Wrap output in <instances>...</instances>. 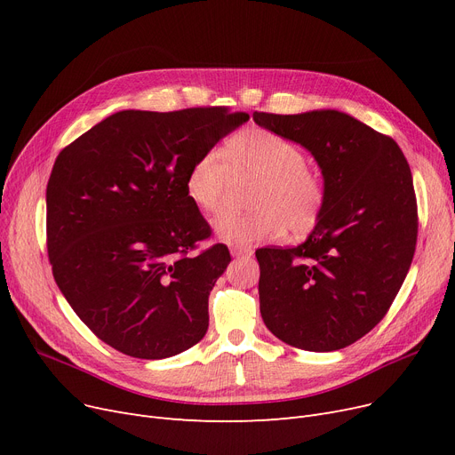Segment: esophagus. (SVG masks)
<instances>
[{"label":"esophagus","instance_id":"1","mask_svg":"<svg viewBox=\"0 0 455 455\" xmlns=\"http://www.w3.org/2000/svg\"><path fill=\"white\" fill-rule=\"evenodd\" d=\"M230 252H232V256H245V258H249V256H252V249L251 247H243V245H232L230 247Z\"/></svg>","mask_w":455,"mask_h":455}]
</instances>
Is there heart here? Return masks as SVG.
I'll use <instances>...</instances> for the list:
<instances>
[{
    "instance_id": "heart-1",
    "label": "heart",
    "mask_w": 455,
    "mask_h": 455,
    "mask_svg": "<svg viewBox=\"0 0 455 455\" xmlns=\"http://www.w3.org/2000/svg\"><path fill=\"white\" fill-rule=\"evenodd\" d=\"M223 153L204 151L189 165L186 194L199 210L213 213L223 204L225 189L234 175H254L252 213H223L213 221L220 240L234 245L275 242L290 230L297 235L312 230L324 208L323 179L306 165V155L297 146L267 129H245L234 134Z\"/></svg>"
}]
</instances>
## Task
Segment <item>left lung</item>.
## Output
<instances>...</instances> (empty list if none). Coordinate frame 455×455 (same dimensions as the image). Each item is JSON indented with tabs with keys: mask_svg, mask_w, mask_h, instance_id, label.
I'll use <instances>...</instances> for the list:
<instances>
[{
	"mask_svg": "<svg viewBox=\"0 0 455 455\" xmlns=\"http://www.w3.org/2000/svg\"><path fill=\"white\" fill-rule=\"evenodd\" d=\"M252 119L312 153L326 189L304 243L256 251L261 319L291 347L345 348L384 319L411 267L419 223L410 164L393 138L339 110Z\"/></svg>",
	"mask_w": 455,
	"mask_h": 455,
	"instance_id": "1",
	"label": "left lung"
}]
</instances>
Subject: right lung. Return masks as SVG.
I'll list each match as a JSON object with an SVG mask.
<instances>
[{
  "mask_svg": "<svg viewBox=\"0 0 455 455\" xmlns=\"http://www.w3.org/2000/svg\"><path fill=\"white\" fill-rule=\"evenodd\" d=\"M249 122L225 107L122 110L60 151L45 189L47 254L59 290L112 348L164 360L208 330L223 243L189 254L210 227L186 194L199 155Z\"/></svg>",
  "mask_w": 455,
  "mask_h": 455,
  "instance_id": "obj_1",
  "label": "right lung"
}]
</instances>
